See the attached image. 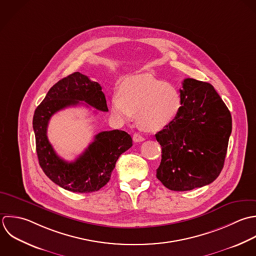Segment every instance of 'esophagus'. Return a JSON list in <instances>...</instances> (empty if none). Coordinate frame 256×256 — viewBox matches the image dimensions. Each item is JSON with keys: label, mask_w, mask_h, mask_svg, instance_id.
I'll use <instances>...</instances> for the list:
<instances>
[{"label": "esophagus", "mask_w": 256, "mask_h": 256, "mask_svg": "<svg viewBox=\"0 0 256 256\" xmlns=\"http://www.w3.org/2000/svg\"><path fill=\"white\" fill-rule=\"evenodd\" d=\"M132 140H134V142H144V136H142L140 134H134V136H132Z\"/></svg>", "instance_id": "esophagus-1"}]
</instances>
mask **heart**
<instances>
[{
	"instance_id": "obj_1",
	"label": "heart",
	"mask_w": 256,
	"mask_h": 256,
	"mask_svg": "<svg viewBox=\"0 0 256 256\" xmlns=\"http://www.w3.org/2000/svg\"><path fill=\"white\" fill-rule=\"evenodd\" d=\"M112 112L120 122H128L138 116L140 128L158 132L178 116L182 100L180 90L172 84L146 74L124 78L118 94L110 100Z\"/></svg>"
}]
</instances>
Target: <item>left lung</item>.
Segmentation results:
<instances>
[{
  "instance_id": "1",
  "label": "left lung",
  "mask_w": 256,
  "mask_h": 256,
  "mask_svg": "<svg viewBox=\"0 0 256 256\" xmlns=\"http://www.w3.org/2000/svg\"><path fill=\"white\" fill-rule=\"evenodd\" d=\"M180 92L178 116L156 134L162 146L156 178L170 190L186 192L212 184L222 172L232 120L210 84L186 78Z\"/></svg>"
}]
</instances>
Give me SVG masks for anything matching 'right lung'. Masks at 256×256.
I'll return each instance as SVG.
<instances>
[{
	"instance_id": "add662e5",
	"label": "right lung",
	"mask_w": 256,
	"mask_h": 256,
	"mask_svg": "<svg viewBox=\"0 0 256 256\" xmlns=\"http://www.w3.org/2000/svg\"><path fill=\"white\" fill-rule=\"evenodd\" d=\"M80 102H84L98 110H108L100 84L76 72L50 88L34 110L32 128L38 164L46 176L64 190L88 194L98 192L108 182L116 160L132 148V140L124 130L102 132L74 162H68L60 158L46 136L48 120L56 112L78 106L82 104Z\"/></svg>"
}]
</instances>
